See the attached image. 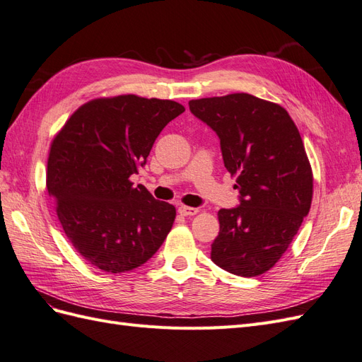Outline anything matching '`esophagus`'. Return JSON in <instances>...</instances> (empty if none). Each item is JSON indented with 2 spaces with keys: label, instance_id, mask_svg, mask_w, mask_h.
Instances as JSON below:
<instances>
[{
  "label": "esophagus",
  "instance_id": "34e87169",
  "mask_svg": "<svg viewBox=\"0 0 362 362\" xmlns=\"http://www.w3.org/2000/svg\"><path fill=\"white\" fill-rule=\"evenodd\" d=\"M198 208H193V206H185V205H181L180 208H178V213L181 214V216H185V217H192V216H194V214H198Z\"/></svg>",
  "mask_w": 362,
  "mask_h": 362
}]
</instances>
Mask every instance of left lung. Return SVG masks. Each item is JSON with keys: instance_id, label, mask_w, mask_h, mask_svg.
<instances>
[{"instance_id": "obj_1", "label": "left lung", "mask_w": 362, "mask_h": 362, "mask_svg": "<svg viewBox=\"0 0 362 362\" xmlns=\"http://www.w3.org/2000/svg\"><path fill=\"white\" fill-rule=\"evenodd\" d=\"M190 112L221 139L226 170L237 177L240 205L218 210L214 264L258 276L284 255L313 201V170L286 108L249 93L202 98Z\"/></svg>"}]
</instances>
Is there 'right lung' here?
<instances>
[{"label":"right lung","instance_id":"add662e5","mask_svg":"<svg viewBox=\"0 0 362 362\" xmlns=\"http://www.w3.org/2000/svg\"><path fill=\"white\" fill-rule=\"evenodd\" d=\"M185 108L170 100L120 95L86 103L54 137L47 189L78 254L108 273L133 270L156 254L177 210L129 177L156 139Z\"/></svg>","mask_w":362,"mask_h":362}]
</instances>
